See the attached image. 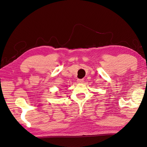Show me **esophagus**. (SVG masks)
<instances>
[{"label":"esophagus","mask_w":147,"mask_h":147,"mask_svg":"<svg viewBox=\"0 0 147 147\" xmlns=\"http://www.w3.org/2000/svg\"><path fill=\"white\" fill-rule=\"evenodd\" d=\"M83 82V79H78L77 80V83H82Z\"/></svg>","instance_id":"1"}]
</instances>
